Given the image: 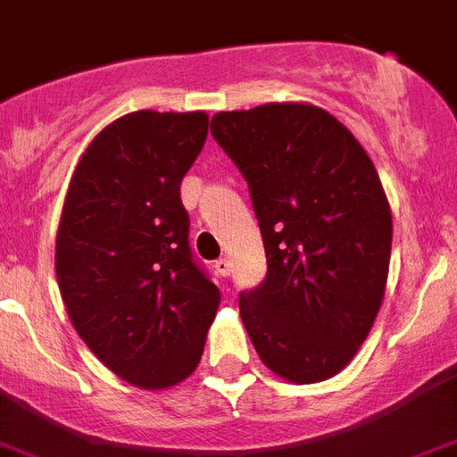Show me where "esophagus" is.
I'll list each match as a JSON object with an SVG mask.
<instances>
[{"label":"esophagus","instance_id":"34e87169","mask_svg":"<svg viewBox=\"0 0 457 457\" xmlns=\"http://www.w3.org/2000/svg\"><path fill=\"white\" fill-rule=\"evenodd\" d=\"M215 271L220 276H231V261H228V258H220V261L215 262Z\"/></svg>","mask_w":457,"mask_h":457}]
</instances>
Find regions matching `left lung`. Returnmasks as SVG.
<instances>
[{"mask_svg": "<svg viewBox=\"0 0 457 457\" xmlns=\"http://www.w3.org/2000/svg\"><path fill=\"white\" fill-rule=\"evenodd\" d=\"M211 133L249 183L267 256L240 295L258 355L287 383L333 378L367 340L387 286L392 211L353 133L312 104L212 115Z\"/></svg>", "mask_w": 457, "mask_h": 457, "instance_id": "obj_1", "label": "left lung"}]
</instances>
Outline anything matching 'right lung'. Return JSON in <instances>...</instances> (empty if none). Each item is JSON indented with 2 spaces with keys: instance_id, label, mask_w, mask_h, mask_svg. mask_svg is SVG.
Instances as JSON below:
<instances>
[{
  "instance_id": "add662e5",
  "label": "right lung",
  "mask_w": 457,
  "mask_h": 457,
  "mask_svg": "<svg viewBox=\"0 0 457 457\" xmlns=\"http://www.w3.org/2000/svg\"><path fill=\"white\" fill-rule=\"evenodd\" d=\"M208 115L137 111L92 137L56 233V278L87 349L127 383L167 390L199 365L220 290L192 261L181 181Z\"/></svg>"
}]
</instances>
